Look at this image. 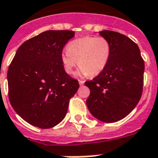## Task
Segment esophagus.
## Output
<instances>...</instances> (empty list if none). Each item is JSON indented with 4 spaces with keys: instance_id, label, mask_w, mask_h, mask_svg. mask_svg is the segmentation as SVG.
<instances>
[{
    "instance_id": "esophagus-1",
    "label": "esophagus",
    "mask_w": 158,
    "mask_h": 158,
    "mask_svg": "<svg viewBox=\"0 0 158 158\" xmlns=\"http://www.w3.org/2000/svg\"><path fill=\"white\" fill-rule=\"evenodd\" d=\"M79 84H80V85H82L84 84V81L79 80Z\"/></svg>"
}]
</instances>
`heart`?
Segmentation results:
<instances>
[{
  "instance_id": "b5f03b06",
  "label": "heart",
  "mask_w": 158,
  "mask_h": 158,
  "mask_svg": "<svg viewBox=\"0 0 158 158\" xmlns=\"http://www.w3.org/2000/svg\"><path fill=\"white\" fill-rule=\"evenodd\" d=\"M111 55V45L104 37L84 36L72 41L63 51L61 62L66 73L71 75L77 64V75L97 76L105 69Z\"/></svg>"
}]
</instances>
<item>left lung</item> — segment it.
Listing matches in <instances>:
<instances>
[{
    "label": "left lung",
    "instance_id": "1",
    "mask_svg": "<svg viewBox=\"0 0 158 158\" xmlns=\"http://www.w3.org/2000/svg\"><path fill=\"white\" fill-rule=\"evenodd\" d=\"M99 33L109 41L111 55L105 69L85 81L90 90L86 105L95 118L110 123L123 119L138 104L144 63L139 46L129 37L108 30Z\"/></svg>",
    "mask_w": 158,
    "mask_h": 158
}]
</instances>
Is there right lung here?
Listing matches in <instances>:
<instances>
[{
    "instance_id": "obj_1",
    "label": "right lung",
    "mask_w": 158,
    "mask_h": 158,
    "mask_svg": "<svg viewBox=\"0 0 158 158\" xmlns=\"http://www.w3.org/2000/svg\"><path fill=\"white\" fill-rule=\"evenodd\" d=\"M74 35L73 31L41 32L20 45L9 67L11 106L34 127L48 129L59 124L79 88L61 62L63 48Z\"/></svg>"
}]
</instances>
